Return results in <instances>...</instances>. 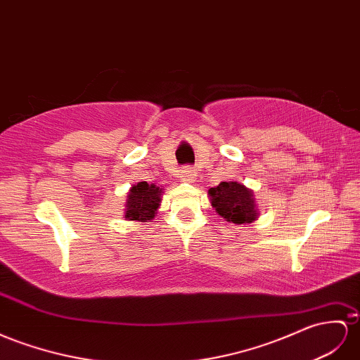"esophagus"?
<instances>
[{
    "label": "esophagus",
    "instance_id": "34e87169",
    "mask_svg": "<svg viewBox=\"0 0 360 360\" xmlns=\"http://www.w3.org/2000/svg\"><path fill=\"white\" fill-rule=\"evenodd\" d=\"M181 181L182 182H193L196 179V172L193 170L191 167H186V169H182L181 170Z\"/></svg>",
    "mask_w": 360,
    "mask_h": 360
}]
</instances>
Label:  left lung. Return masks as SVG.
<instances>
[{"instance_id":"obj_1","label":"left lung","mask_w":360,"mask_h":360,"mask_svg":"<svg viewBox=\"0 0 360 360\" xmlns=\"http://www.w3.org/2000/svg\"><path fill=\"white\" fill-rule=\"evenodd\" d=\"M211 205L225 222L229 224H252L259 216L255 207L252 190L238 182H220L217 187L208 190Z\"/></svg>"}]
</instances>
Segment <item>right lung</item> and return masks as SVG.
Returning a JSON list of instances; mask_svg holds the SVG:
<instances>
[{
  "mask_svg": "<svg viewBox=\"0 0 360 360\" xmlns=\"http://www.w3.org/2000/svg\"><path fill=\"white\" fill-rule=\"evenodd\" d=\"M162 190L155 184L138 182L129 190L126 200V219L136 220V222H146L152 220L160 208Z\"/></svg>",
  "mask_w": 360,
  "mask_h": 360,
  "instance_id": "obj_1",
  "label": "right lung"
}]
</instances>
